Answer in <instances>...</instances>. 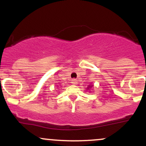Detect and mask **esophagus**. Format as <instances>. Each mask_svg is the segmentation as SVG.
Listing matches in <instances>:
<instances>
[{
	"label": "esophagus",
	"instance_id": "34e87169",
	"mask_svg": "<svg viewBox=\"0 0 146 146\" xmlns=\"http://www.w3.org/2000/svg\"><path fill=\"white\" fill-rule=\"evenodd\" d=\"M71 83L73 84H75L78 83V82H77V80H75V79H73V80H71Z\"/></svg>",
	"mask_w": 146,
	"mask_h": 146
}]
</instances>
